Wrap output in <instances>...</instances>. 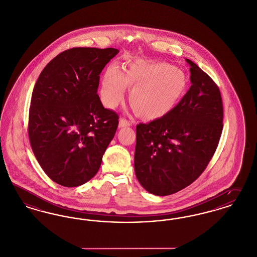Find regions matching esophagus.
I'll list each match as a JSON object with an SVG mask.
<instances>
[{"instance_id":"1","label":"esophagus","mask_w":257,"mask_h":257,"mask_svg":"<svg viewBox=\"0 0 257 257\" xmlns=\"http://www.w3.org/2000/svg\"><path fill=\"white\" fill-rule=\"evenodd\" d=\"M132 124V122L127 121L124 118H121L119 121V127H123V126H130Z\"/></svg>"}]
</instances>
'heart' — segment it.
Masks as SVG:
<instances>
[{
	"mask_svg": "<svg viewBox=\"0 0 257 257\" xmlns=\"http://www.w3.org/2000/svg\"><path fill=\"white\" fill-rule=\"evenodd\" d=\"M186 74L174 66L137 61L122 73L107 68L101 83L100 97L108 108L122 100L125 87L131 89L128 99L136 115L144 120H157L170 113L187 90Z\"/></svg>",
	"mask_w": 257,
	"mask_h": 257,
	"instance_id": "obj_1",
	"label": "heart"
}]
</instances>
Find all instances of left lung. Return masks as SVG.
Here are the masks:
<instances>
[{
	"instance_id": "left-lung-1",
	"label": "left lung",
	"mask_w": 257,
	"mask_h": 257,
	"mask_svg": "<svg viewBox=\"0 0 257 257\" xmlns=\"http://www.w3.org/2000/svg\"><path fill=\"white\" fill-rule=\"evenodd\" d=\"M191 86L170 113L136 125L135 175L152 194L187 188L213 158L223 127V106L213 79L186 59Z\"/></svg>"
}]
</instances>
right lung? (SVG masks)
<instances>
[{
    "label": "right lung",
    "mask_w": 257,
    "mask_h": 257,
    "mask_svg": "<svg viewBox=\"0 0 257 257\" xmlns=\"http://www.w3.org/2000/svg\"><path fill=\"white\" fill-rule=\"evenodd\" d=\"M115 48L75 47L51 60L33 90L28 134L41 168L55 183L78 187L98 171L119 116L96 94Z\"/></svg>",
    "instance_id": "add662e5"
}]
</instances>
